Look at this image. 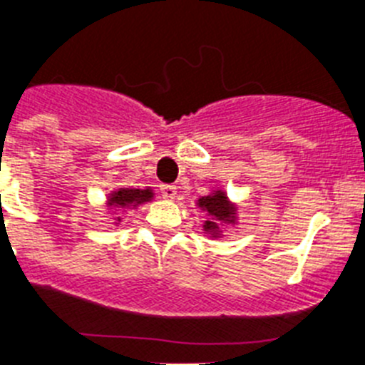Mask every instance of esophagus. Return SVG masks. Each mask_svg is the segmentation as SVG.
Returning a JSON list of instances; mask_svg holds the SVG:
<instances>
[{"instance_id": "1", "label": "esophagus", "mask_w": 365, "mask_h": 365, "mask_svg": "<svg viewBox=\"0 0 365 365\" xmlns=\"http://www.w3.org/2000/svg\"><path fill=\"white\" fill-rule=\"evenodd\" d=\"M160 194L163 200H175L176 198V187L175 185H160Z\"/></svg>"}]
</instances>
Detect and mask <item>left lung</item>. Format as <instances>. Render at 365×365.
Instances as JSON below:
<instances>
[{"label":"left lung","mask_w":365,"mask_h":365,"mask_svg":"<svg viewBox=\"0 0 365 365\" xmlns=\"http://www.w3.org/2000/svg\"><path fill=\"white\" fill-rule=\"evenodd\" d=\"M200 207L205 209L209 214H212V216L220 217V220H227V217L230 216L229 202H227L223 192H216L212 194V196H205V198H202L200 200ZM205 227L207 229H214L216 225H214V221H207Z\"/></svg>","instance_id":"obj_1"}]
</instances>
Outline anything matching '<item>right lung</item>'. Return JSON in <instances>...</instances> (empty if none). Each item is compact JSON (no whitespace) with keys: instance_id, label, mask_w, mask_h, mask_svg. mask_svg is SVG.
Masks as SVG:
<instances>
[{"instance_id":"add662e5","label":"right lung","mask_w":365,"mask_h":365,"mask_svg":"<svg viewBox=\"0 0 365 365\" xmlns=\"http://www.w3.org/2000/svg\"><path fill=\"white\" fill-rule=\"evenodd\" d=\"M151 190H140V189H120L111 196L110 203L115 205H136L145 200H151Z\"/></svg>"}]
</instances>
